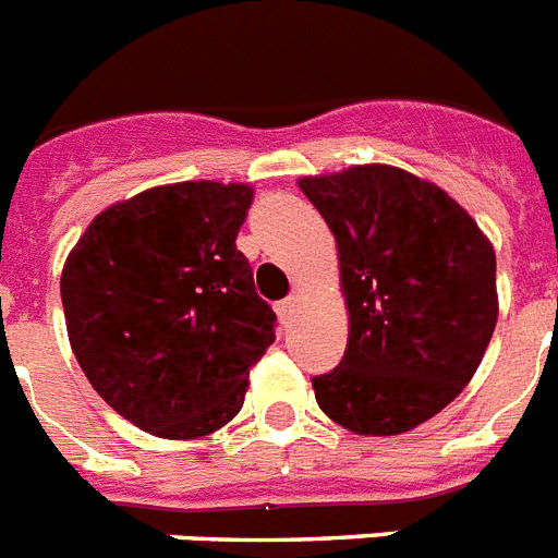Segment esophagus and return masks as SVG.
<instances>
[{
	"instance_id": "1",
	"label": "esophagus",
	"mask_w": 558,
	"mask_h": 558,
	"mask_svg": "<svg viewBox=\"0 0 558 558\" xmlns=\"http://www.w3.org/2000/svg\"><path fill=\"white\" fill-rule=\"evenodd\" d=\"M276 313H279V319L282 322L293 319L299 313V296H288L284 302H279V305H276Z\"/></svg>"
}]
</instances>
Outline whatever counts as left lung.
<instances>
[{
	"label": "left lung",
	"mask_w": 558,
	"mask_h": 558,
	"mask_svg": "<svg viewBox=\"0 0 558 558\" xmlns=\"http://www.w3.org/2000/svg\"><path fill=\"white\" fill-rule=\"evenodd\" d=\"M328 222L351 333L316 402L359 436L413 430L473 379L499 316L496 253L473 216L427 179L356 165L299 179Z\"/></svg>",
	"instance_id": "obj_1"
}]
</instances>
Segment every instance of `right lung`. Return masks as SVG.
<instances>
[{
  "instance_id": "obj_1",
  "label": "right lung",
  "mask_w": 558,
  "mask_h": 558,
  "mask_svg": "<svg viewBox=\"0 0 558 558\" xmlns=\"http://www.w3.org/2000/svg\"><path fill=\"white\" fill-rule=\"evenodd\" d=\"M251 185L179 182L110 205L62 268L68 339L87 381L147 434L199 439L242 411L276 313L236 251Z\"/></svg>"
}]
</instances>
